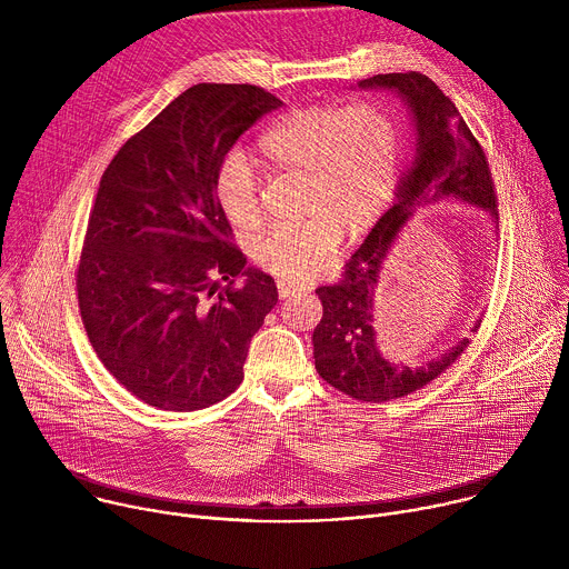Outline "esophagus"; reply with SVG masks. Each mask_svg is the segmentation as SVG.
Instances as JSON below:
<instances>
[{
    "instance_id": "obj_1",
    "label": "esophagus",
    "mask_w": 569,
    "mask_h": 569,
    "mask_svg": "<svg viewBox=\"0 0 569 569\" xmlns=\"http://www.w3.org/2000/svg\"><path fill=\"white\" fill-rule=\"evenodd\" d=\"M277 290H279V297H281V299H288V297L301 295L306 288H303V286H299V283H292V281L279 279V281H277Z\"/></svg>"
}]
</instances>
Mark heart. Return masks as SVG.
I'll list each match as a JSON object with an SVG mask.
<instances>
[{
    "mask_svg": "<svg viewBox=\"0 0 569 569\" xmlns=\"http://www.w3.org/2000/svg\"><path fill=\"white\" fill-rule=\"evenodd\" d=\"M270 173L303 176V222L270 229L257 242L263 270L303 281L327 263L342 233L371 227L391 200L400 164V128L376 103H315L281 114L257 143ZM216 202L238 229H257L263 218L259 184L240 157H229L216 176Z\"/></svg>",
    "mask_w": 569,
    "mask_h": 569,
    "instance_id": "obj_1",
    "label": "heart"
}]
</instances>
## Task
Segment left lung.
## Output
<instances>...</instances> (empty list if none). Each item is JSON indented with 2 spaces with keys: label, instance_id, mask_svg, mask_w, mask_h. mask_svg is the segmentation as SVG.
Returning <instances> with one entry per match:
<instances>
[{
  "label": "left lung",
  "instance_id": "1",
  "mask_svg": "<svg viewBox=\"0 0 569 569\" xmlns=\"http://www.w3.org/2000/svg\"><path fill=\"white\" fill-rule=\"evenodd\" d=\"M358 86L396 92L408 103L417 126L415 167L400 180L393 204L345 266L342 279L315 290L323 315L312 331V356L317 373L338 391L362 402H385L423 389L468 347V340H461L423 367L391 365L380 353L373 331V297L398 231L417 209L439 200L475 204L498 220V196L481 143L435 80L419 71L376 73Z\"/></svg>",
  "mask_w": 569,
  "mask_h": 569
}]
</instances>
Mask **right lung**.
<instances>
[{
	"mask_svg": "<svg viewBox=\"0 0 569 569\" xmlns=\"http://www.w3.org/2000/svg\"><path fill=\"white\" fill-rule=\"evenodd\" d=\"M281 106L257 86H193L101 178L76 268L80 319L103 367L157 410L227 398L279 299L246 268L213 187L236 139Z\"/></svg>",
	"mask_w": 569,
	"mask_h": 569,
	"instance_id": "obj_1",
	"label": "right lung"
}]
</instances>
